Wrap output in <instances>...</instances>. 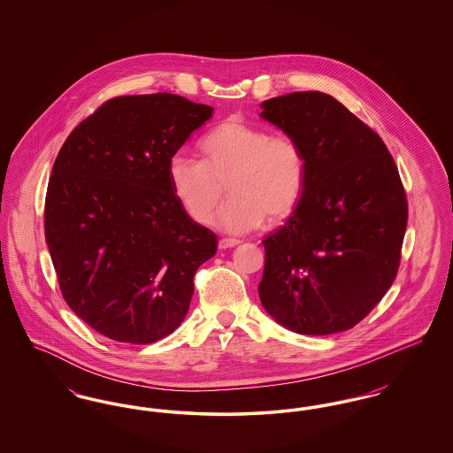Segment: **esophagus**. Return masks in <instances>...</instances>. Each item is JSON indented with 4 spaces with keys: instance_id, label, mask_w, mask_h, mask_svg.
I'll use <instances>...</instances> for the list:
<instances>
[{
    "instance_id": "34e87169",
    "label": "esophagus",
    "mask_w": 453,
    "mask_h": 453,
    "mask_svg": "<svg viewBox=\"0 0 453 453\" xmlns=\"http://www.w3.org/2000/svg\"><path fill=\"white\" fill-rule=\"evenodd\" d=\"M239 244L237 239H229V237H224L219 241V250H227V248H234Z\"/></svg>"
}]
</instances>
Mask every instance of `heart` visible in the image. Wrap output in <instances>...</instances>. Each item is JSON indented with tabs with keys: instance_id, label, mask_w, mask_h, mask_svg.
<instances>
[{
	"instance_id": "obj_1",
	"label": "heart",
	"mask_w": 453,
	"mask_h": 453,
	"mask_svg": "<svg viewBox=\"0 0 453 453\" xmlns=\"http://www.w3.org/2000/svg\"><path fill=\"white\" fill-rule=\"evenodd\" d=\"M203 161L174 154L168 165L173 195L196 224H209L219 203V226L233 234L279 224L296 212L307 183V159L288 135L231 117L200 142Z\"/></svg>"
}]
</instances>
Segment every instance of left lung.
<instances>
[{"instance_id":"left-lung-1","label":"left lung","mask_w":453,"mask_h":453,"mask_svg":"<svg viewBox=\"0 0 453 453\" xmlns=\"http://www.w3.org/2000/svg\"><path fill=\"white\" fill-rule=\"evenodd\" d=\"M261 108L301 146L307 183L296 212L263 239L259 299L296 333L346 331L399 270L408 200L397 166L380 135L331 95L296 91Z\"/></svg>"}]
</instances>
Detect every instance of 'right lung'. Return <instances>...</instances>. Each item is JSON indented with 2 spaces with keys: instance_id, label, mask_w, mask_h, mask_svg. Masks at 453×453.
Here are the masks:
<instances>
[{
  "instance_id": "obj_1",
  "label": "right lung",
  "mask_w": 453,
  "mask_h": 453,
  "mask_svg": "<svg viewBox=\"0 0 453 453\" xmlns=\"http://www.w3.org/2000/svg\"><path fill=\"white\" fill-rule=\"evenodd\" d=\"M214 108L172 93L117 96L73 130L49 178L43 229L71 311L148 345L185 319L217 236L173 195L168 165Z\"/></svg>"
}]
</instances>
